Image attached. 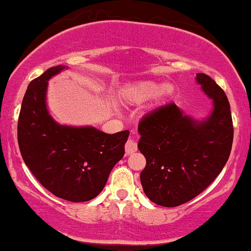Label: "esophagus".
<instances>
[{"mask_svg":"<svg viewBox=\"0 0 251 251\" xmlns=\"http://www.w3.org/2000/svg\"><path fill=\"white\" fill-rule=\"evenodd\" d=\"M137 143L133 140V139H128L127 143L125 145V151H126V154H132L137 151Z\"/></svg>","mask_w":251,"mask_h":251,"instance_id":"34e87169","label":"esophagus"}]
</instances>
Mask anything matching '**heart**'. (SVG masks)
Here are the masks:
<instances>
[{"instance_id": "obj_1", "label": "heart", "mask_w": 251, "mask_h": 251, "mask_svg": "<svg viewBox=\"0 0 251 251\" xmlns=\"http://www.w3.org/2000/svg\"><path fill=\"white\" fill-rule=\"evenodd\" d=\"M174 92V87L171 84H165L159 87V84L152 80H141L129 85L123 92V100L126 104L139 105L155 96L156 100L161 101L171 97Z\"/></svg>"}]
</instances>
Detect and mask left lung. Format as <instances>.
Returning a JSON list of instances; mask_svg holds the SVG:
<instances>
[{
    "label": "left lung",
    "instance_id": "1",
    "mask_svg": "<svg viewBox=\"0 0 251 251\" xmlns=\"http://www.w3.org/2000/svg\"><path fill=\"white\" fill-rule=\"evenodd\" d=\"M195 79L213 100L209 116L196 120L172 102L145 116L138 126V149L146 158L141 186L162 207H177L203 192L230 155L234 128L227 96L207 75L198 74Z\"/></svg>",
    "mask_w": 251,
    "mask_h": 251
}]
</instances>
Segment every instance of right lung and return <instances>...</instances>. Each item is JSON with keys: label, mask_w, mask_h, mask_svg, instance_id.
Returning <instances> with one entry per match:
<instances>
[{"label": "right lung", "mask_w": 251, "mask_h": 251, "mask_svg": "<svg viewBox=\"0 0 251 251\" xmlns=\"http://www.w3.org/2000/svg\"><path fill=\"white\" fill-rule=\"evenodd\" d=\"M66 69L57 65L30 81L17 125L21 154L41 185L71 202L95 199L125 154L129 132L107 134L92 126L60 125L47 106L48 81Z\"/></svg>", "instance_id": "1"}]
</instances>
